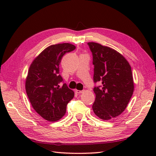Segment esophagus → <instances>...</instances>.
<instances>
[{
  "mask_svg": "<svg viewBox=\"0 0 156 156\" xmlns=\"http://www.w3.org/2000/svg\"><path fill=\"white\" fill-rule=\"evenodd\" d=\"M76 92L77 94H82L83 92V91H80V90H77V89H76Z\"/></svg>",
  "mask_w": 156,
  "mask_h": 156,
  "instance_id": "obj_1",
  "label": "esophagus"
}]
</instances>
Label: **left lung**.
Masks as SVG:
<instances>
[{"label":"left lung","instance_id":"obj_1","mask_svg":"<svg viewBox=\"0 0 156 156\" xmlns=\"http://www.w3.org/2000/svg\"><path fill=\"white\" fill-rule=\"evenodd\" d=\"M93 55L96 100L92 106L100 119L109 120L120 115L127 107L134 90L131 68L122 54L109 47L88 43Z\"/></svg>","mask_w":156,"mask_h":156}]
</instances>
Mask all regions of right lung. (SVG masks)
<instances>
[{"mask_svg":"<svg viewBox=\"0 0 156 156\" xmlns=\"http://www.w3.org/2000/svg\"><path fill=\"white\" fill-rule=\"evenodd\" d=\"M76 49L70 43L52 44L36 57L28 70L25 89L31 106L42 118L49 122L62 118L74 92L62 81L59 65L62 56Z\"/></svg>","mask_w":156,"mask_h":156,"instance_id":"1","label":"right lung"}]
</instances>
